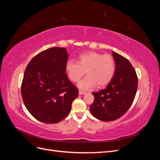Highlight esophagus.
I'll list each match as a JSON object with an SVG mask.
<instances>
[{
	"instance_id": "obj_1",
	"label": "esophagus",
	"mask_w": 160,
	"mask_h": 160,
	"mask_svg": "<svg viewBox=\"0 0 160 160\" xmlns=\"http://www.w3.org/2000/svg\"><path fill=\"white\" fill-rule=\"evenodd\" d=\"M86 93V92L84 91H81V90H79V95H84Z\"/></svg>"
}]
</instances>
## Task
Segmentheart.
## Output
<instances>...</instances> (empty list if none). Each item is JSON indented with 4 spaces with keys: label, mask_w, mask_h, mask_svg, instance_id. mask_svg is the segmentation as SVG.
<instances>
[{
    "label": "heart",
    "mask_w": 160,
    "mask_h": 160,
    "mask_svg": "<svg viewBox=\"0 0 160 160\" xmlns=\"http://www.w3.org/2000/svg\"><path fill=\"white\" fill-rule=\"evenodd\" d=\"M65 71L72 82H78L85 71L88 76L79 81V88L89 90L98 85L103 88L112 80L115 71V62L112 56L102 55L95 51H88L78 57L77 61L69 60L65 64Z\"/></svg>",
    "instance_id": "b5f03b06"
}]
</instances>
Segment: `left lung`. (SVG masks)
Returning <instances> with one entry per match:
<instances>
[{"instance_id": "left-lung-1", "label": "left lung", "mask_w": 160, "mask_h": 160, "mask_svg": "<svg viewBox=\"0 0 160 160\" xmlns=\"http://www.w3.org/2000/svg\"><path fill=\"white\" fill-rule=\"evenodd\" d=\"M115 71L106 88L93 92V103L90 105L91 114L97 119L111 122L120 118L132 105L138 89V76L131 62L113 51Z\"/></svg>"}]
</instances>
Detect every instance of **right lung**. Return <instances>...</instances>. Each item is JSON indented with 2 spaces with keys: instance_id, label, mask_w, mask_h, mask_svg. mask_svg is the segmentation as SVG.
<instances>
[{
  "instance_id": "add662e5",
  "label": "right lung",
  "mask_w": 160,
  "mask_h": 160,
  "mask_svg": "<svg viewBox=\"0 0 160 160\" xmlns=\"http://www.w3.org/2000/svg\"><path fill=\"white\" fill-rule=\"evenodd\" d=\"M68 55L64 47H51L34 57L21 84L24 104L41 122L56 123L70 113L79 91L65 72Z\"/></svg>"
}]
</instances>
